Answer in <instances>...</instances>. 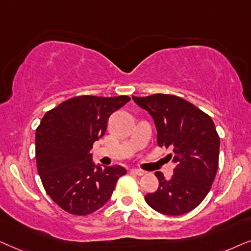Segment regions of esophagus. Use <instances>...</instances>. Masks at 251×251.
<instances>
[{"label":"esophagus","instance_id":"esophagus-1","mask_svg":"<svg viewBox=\"0 0 251 251\" xmlns=\"http://www.w3.org/2000/svg\"><path fill=\"white\" fill-rule=\"evenodd\" d=\"M131 173H133V175H135V176H143L145 175V171H142V170H138V169H132L131 170Z\"/></svg>","mask_w":251,"mask_h":251}]
</instances>
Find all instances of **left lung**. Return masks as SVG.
<instances>
[{"label": "left lung", "instance_id": "1", "mask_svg": "<svg viewBox=\"0 0 251 251\" xmlns=\"http://www.w3.org/2000/svg\"><path fill=\"white\" fill-rule=\"evenodd\" d=\"M139 106L152 117L159 147L173 151L175 175L166 180L162 172L155 176L158 189L145 196L157 212L179 216L195 209L211 188L219 160V135L209 115L179 96L153 94L133 96Z\"/></svg>", "mask_w": 251, "mask_h": 251}]
</instances>
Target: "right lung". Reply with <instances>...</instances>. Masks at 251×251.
<instances>
[{
  "mask_svg": "<svg viewBox=\"0 0 251 251\" xmlns=\"http://www.w3.org/2000/svg\"><path fill=\"white\" fill-rule=\"evenodd\" d=\"M129 100L76 96L43 116L35 132L36 166L47 194L64 211L86 216L102 208L126 173L119 165H95L89 151L105 134L109 117Z\"/></svg>",
  "mask_w": 251,
  "mask_h": 251,
  "instance_id": "obj_1",
  "label": "right lung"
}]
</instances>
